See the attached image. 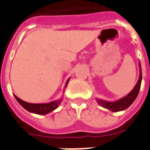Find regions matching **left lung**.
<instances>
[{"instance_id":"8db88e82","label":"left lung","mask_w":150,"mask_h":150,"mask_svg":"<svg viewBox=\"0 0 150 150\" xmlns=\"http://www.w3.org/2000/svg\"><path fill=\"white\" fill-rule=\"evenodd\" d=\"M139 68H140V74H139V78L137 82V84H135L134 88H133L132 91L127 94L126 96L121 98L116 101H107L103 100L102 99H98L96 98V101H97L98 104H100L101 107H103L104 108H107L111 111H123L127 108H129L133 102L135 100V99L137 98L138 95V92L140 90L141 88V83H142V67H141V64L139 62Z\"/></svg>"}]
</instances>
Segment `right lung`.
<instances>
[{
  "mask_svg": "<svg viewBox=\"0 0 150 150\" xmlns=\"http://www.w3.org/2000/svg\"><path fill=\"white\" fill-rule=\"evenodd\" d=\"M69 79L70 78H69L67 80L66 85H65V88L67 87L69 81ZM14 96H15L16 100L19 102V103L23 107V108L26 109L29 112L37 114V115H47V114L50 113L51 111H54L55 109L58 108V106H59V104H60L62 100V98H61L59 100H57L52 101V102H50V103H31L22 100L21 99L17 97L16 95H14Z\"/></svg>",
  "mask_w": 150,
  "mask_h": 150,
  "instance_id": "right-lung-1",
  "label": "right lung"
}]
</instances>
